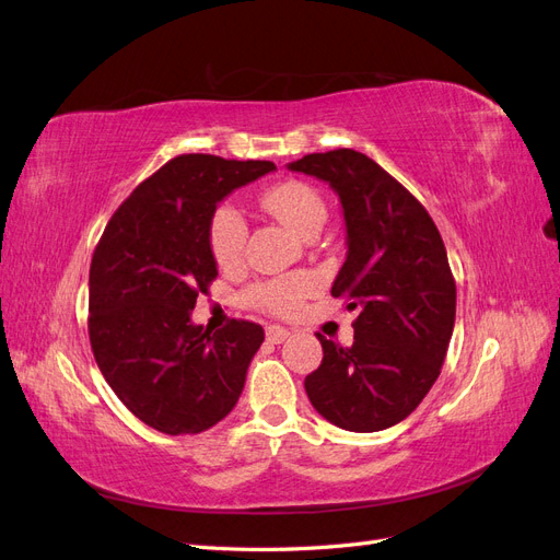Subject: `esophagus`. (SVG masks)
<instances>
[{"label":"esophagus","mask_w":560,"mask_h":560,"mask_svg":"<svg viewBox=\"0 0 560 560\" xmlns=\"http://www.w3.org/2000/svg\"><path fill=\"white\" fill-rule=\"evenodd\" d=\"M292 336V331L290 329H284V327H280V325H270V327H266V338L270 343H282V341H287V338Z\"/></svg>","instance_id":"1"}]
</instances>
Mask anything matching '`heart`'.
<instances>
[{
  "mask_svg": "<svg viewBox=\"0 0 560 560\" xmlns=\"http://www.w3.org/2000/svg\"><path fill=\"white\" fill-rule=\"evenodd\" d=\"M259 206L273 214L276 219L292 229L294 233L308 238L311 233L319 231L327 219L325 200L313 186L290 179L270 186L259 196ZM208 241L214 261L222 268H233L243 261L247 245V222L243 214L231 206H219L208 226ZM315 290V278L308 273H287L252 284L245 292V303L249 306L273 313V315H294L303 299Z\"/></svg>",
  "mask_w": 560,
  "mask_h": 560,
  "instance_id": "obj_1",
  "label": "heart"
}]
</instances>
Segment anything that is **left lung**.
Here are the masks:
<instances>
[{"label":"left lung","instance_id":"left-lung-1","mask_svg":"<svg viewBox=\"0 0 560 560\" xmlns=\"http://www.w3.org/2000/svg\"><path fill=\"white\" fill-rule=\"evenodd\" d=\"M290 171L338 194L348 254L331 296L360 311L352 346L317 334L325 354L303 383L308 399L336 428H393L425 399L451 343L455 280L444 241L418 198L360 151L308 154Z\"/></svg>","mask_w":560,"mask_h":560}]
</instances>
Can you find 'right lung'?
Here are the masks:
<instances>
[{
  "label": "right lung",
  "mask_w": 560,
  "mask_h": 560,
  "mask_svg": "<svg viewBox=\"0 0 560 560\" xmlns=\"http://www.w3.org/2000/svg\"><path fill=\"white\" fill-rule=\"evenodd\" d=\"M276 171L270 161L182 154L147 177L100 238L89 276V336L105 381L163 434H198L238 401L264 329L191 322L217 278L208 226L217 202Z\"/></svg>",
  "instance_id": "1"
}]
</instances>
